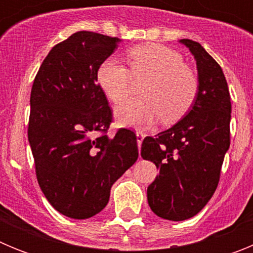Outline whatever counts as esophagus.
Wrapping results in <instances>:
<instances>
[{
    "instance_id": "1",
    "label": "esophagus",
    "mask_w": 253,
    "mask_h": 253,
    "mask_svg": "<svg viewBox=\"0 0 253 253\" xmlns=\"http://www.w3.org/2000/svg\"><path fill=\"white\" fill-rule=\"evenodd\" d=\"M135 134H137V143H138V147H139V148H140V146H142L143 139H144V137H146V134L143 133V131H140V130H138Z\"/></svg>"
}]
</instances>
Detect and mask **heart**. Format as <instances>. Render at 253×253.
Wrapping results in <instances>:
<instances>
[{
    "instance_id": "1",
    "label": "heart",
    "mask_w": 253,
    "mask_h": 253,
    "mask_svg": "<svg viewBox=\"0 0 253 253\" xmlns=\"http://www.w3.org/2000/svg\"><path fill=\"white\" fill-rule=\"evenodd\" d=\"M128 67L114 57L102 60L96 78L114 104H122L133 91L134 77H148L142 87L143 97L130 100L116 109L118 122L125 126L144 128L162 115L165 123L176 122L193 106L199 80L182 55L161 44H143L128 53Z\"/></svg>"
}]
</instances>
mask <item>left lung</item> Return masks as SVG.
I'll use <instances>...</instances> for the list:
<instances>
[{
  "mask_svg": "<svg viewBox=\"0 0 253 253\" xmlns=\"http://www.w3.org/2000/svg\"><path fill=\"white\" fill-rule=\"evenodd\" d=\"M180 43L196 60L198 96L180 122L144 138L140 152L143 160L160 169L147 189L149 207L156 215L173 222L193 218L207 205L231 144V96L222 68L199 43Z\"/></svg>",
  "mask_w": 253,
  "mask_h": 253,
  "instance_id": "1",
  "label": "left lung"
}]
</instances>
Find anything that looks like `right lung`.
Returning a JSON list of instances; mask_svg holds the SVG:
<instances>
[{
	"label": "right lung",
	"mask_w": 253,
	"mask_h": 253,
	"mask_svg": "<svg viewBox=\"0 0 253 253\" xmlns=\"http://www.w3.org/2000/svg\"><path fill=\"white\" fill-rule=\"evenodd\" d=\"M119 42L77 31L51 48L31 88L28 138L38 182L51 207L68 218L100 213L114 182L138 160L133 131L107 137L113 113L96 78Z\"/></svg>",
	"instance_id": "obj_1"
}]
</instances>
